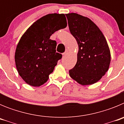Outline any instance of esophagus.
Returning <instances> with one entry per match:
<instances>
[{
	"label": "esophagus",
	"mask_w": 124,
	"mask_h": 124,
	"mask_svg": "<svg viewBox=\"0 0 124 124\" xmlns=\"http://www.w3.org/2000/svg\"><path fill=\"white\" fill-rule=\"evenodd\" d=\"M68 50H66L65 52L63 53V56L66 55V54H67V53H68Z\"/></svg>",
	"instance_id": "1"
}]
</instances>
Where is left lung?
I'll return each instance as SVG.
<instances>
[{
  "label": "left lung",
  "mask_w": 124,
  "mask_h": 124,
  "mask_svg": "<svg viewBox=\"0 0 124 124\" xmlns=\"http://www.w3.org/2000/svg\"><path fill=\"white\" fill-rule=\"evenodd\" d=\"M70 31L78 45L77 63L69 71L83 86L97 83L108 71L110 52L106 39L91 20L76 13L66 14Z\"/></svg>",
  "instance_id": "1"
}]
</instances>
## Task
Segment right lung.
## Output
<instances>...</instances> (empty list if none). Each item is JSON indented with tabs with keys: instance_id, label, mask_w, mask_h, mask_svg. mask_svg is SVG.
Listing matches in <instances>:
<instances>
[{
	"instance_id": "1",
	"label": "right lung",
	"mask_w": 124,
	"mask_h": 124,
	"mask_svg": "<svg viewBox=\"0 0 124 124\" xmlns=\"http://www.w3.org/2000/svg\"><path fill=\"white\" fill-rule=\"evenodd\" d=\"M66 26L64 14H48L34 22L22 36L15 50V62L25 83L39 87L48 81L62 58L56 52V42L50 37Z\"/></svg>"
}]
</instances>
